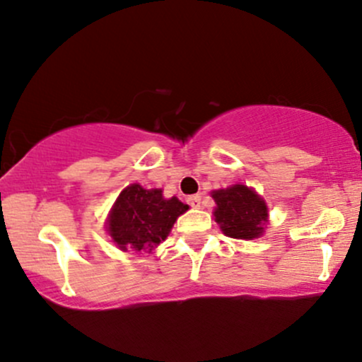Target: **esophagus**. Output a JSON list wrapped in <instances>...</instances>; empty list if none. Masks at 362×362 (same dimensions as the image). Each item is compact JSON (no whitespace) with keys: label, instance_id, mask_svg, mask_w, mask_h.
Returning a JSON list of instances; mask_svg holds the SVG:
<instances>
[{"label":"esophagus","instance_id":"esophagus-1","mask_svg":"<svg viewBox=\"0 0 362 362\" xmlns=\"http://www.w3.org/2000/svg\"><path fill=\"white\" fill-rule=\"evenodd\" d=\"M189 204H191L192 208H199L201 206V196L199 194H194V196H189Z\"/></svg>","mask_w":362,"mask_h":362}]
</instances>
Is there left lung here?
I'll return each mask as SVG.
<instances>
[{
  "label": "left lung",
  "instance_id": "1",
  "mask_svg": "<svg viewBox=\"0 0 362 362\" xmlns=\"http://www.w3.org/2000/svg\"><path fill=\"white\" fill-rule=\"evenodd\" d=\"M211 197L216 203L213 211L215 222L226 235L234 239H253L264 232L267 206L246 185L213 191Z\"/></svg>",
  "mask_w": 362,
  "mask_h": 362
}]
</instances>
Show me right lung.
<instances>
[{
	"label": "right lung",
	"mask_w": 362,
	"mask_h": 362,
	"mask_svg": "<svg viewBox=\"0 0 362 362\" xmlns=\"http://www.w3.org/2000/svg\"><path fill=\"white\" fill-rule=\"evenodd\" d=\"M189 206L177 197L165 199L161 189L132 184L119 194L109 215V234L121 250L151 251L165 241L177 216Z\"/></svg>",
	"instance_id": "obj_1"
}]
</instances>
